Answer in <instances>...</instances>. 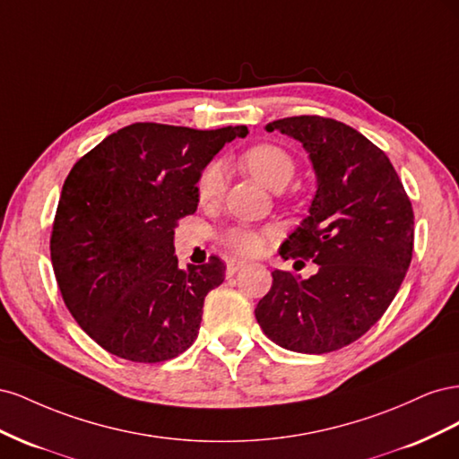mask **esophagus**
I'll use <instances>...</instances> for the list:
<instances>
[{
	"instance_id": "34e87169",
	"label": "esophagus",
	"mask_w": 459,
	"mask_h": 459,
	"mask_svg": "<svg viewBox=\"0 0 459 459\" xmlns=\"http://www.w3.org/2000/svg\"><path fill=\"white\" fill-rule=\"evenodd\" d=\"M243 266H247V262H245V260H239V258H230V260L226 262V275L238 273Z\"/></svg>"
}]
</instances>
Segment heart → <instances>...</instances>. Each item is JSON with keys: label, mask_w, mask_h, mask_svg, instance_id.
<instances>
[{"label": "heart", "mask_w": 459, "mask_h": 459, "mask_svg": "<svg viewBox=\"0 0 459 459\" xmlns=\"http://www.w3.org/2000/svg\"><path fill=\"white\" fill-rule=\"evenodd\" d=\"M239 166L253 178H256L262 186H266L273 191L283 189L290 179H293L297 170V162L293 155H290L285 147L275 143H258L248 147L241 152ZM224 187L226 178L221 164H206L197 182V197L201 204L216 203L224 195ZM270 238L272 231H262L251 226L235 224L228 226L220 233V243L230 248L231 253H238L243 256H256L264 251V247H266Z\"/></svg>", "instance_id": "b5f03b06"}]
</instances>
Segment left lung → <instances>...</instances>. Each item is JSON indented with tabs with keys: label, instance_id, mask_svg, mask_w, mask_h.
<instances>
[{
	"label": "left lung",
	"instance_id": "obj_1",
	"mask_svg": "<svg viewBox=\"0 0 459 459\" xmlns=\"http://www.w3.org/2000/svg\"><path fill=\"white\" fill-rule=\"evenodd\" d=\"M266 130L295 137L310 152L317 176L310 216L280 255L312 260L319 270L308 280L272 272L256 322L287 351H339L379 322L404 281L413 208L388 157L346 124L302 115L273 120Z\"/></svg>",
	"mask_w": 459,
	"mask_h": 459
}]
</instances>
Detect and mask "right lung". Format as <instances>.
Here are the masks:
<instances>
[{
  "mask_svg": "<svg viewBox=\"0 0 459 459\" xmlns=\"http://www.w3.org/2000/svg\"><path fill=\"white\" fill-rule=\"evenodd\" d=\"M247 132L135 122L66 176L49 239L53 272L68 312L107 352L157 364L197 339L204 297L226 266L211 256L179 270L174 230L197 211L204 166Z\"/></svg>",
  "mask_w": 459,
  "mask_h": 459,
  "instance_id": "add662e5",
  "label": "right lung"
}]
</instances>
